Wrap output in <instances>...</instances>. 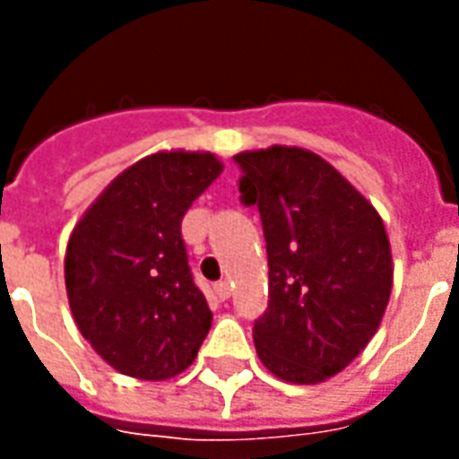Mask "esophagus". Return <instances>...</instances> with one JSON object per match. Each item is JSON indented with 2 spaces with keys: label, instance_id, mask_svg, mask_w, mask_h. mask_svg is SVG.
Returning <instances> with one entry per match:
<instances>
[{
  "label": "esophagus",
  "instance_id": "obj_1",
  "mask_svg": "<svg viewBox=\"0 0 459 459\" xmlns=\"http://www.w3.org/2000/svg\"><path fill=\"white\" fill-rule=\"evenodd\" d=\"M216 295H219L221 299L230 298V282H229V280H221V282H216Z\"/></svg>",
  "mask_w": 459,
  "mask_h": 459
}]
</instances>
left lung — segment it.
<instances>
[{"label": "left lung", "instance_id": "1", "mask_svg": "<svg viewBox=\"0 0 459 459\" xmlns=\"http://www.w3.org/2000/svg\"><path fill=\"white\" fill-rule=\"evenodd\" d=\"M233 161L268 250V307L253 325L260 361L290 384H319L381 325L394 282L384 221L307 150L268 147Z\"/></svg>", "mask_w": 459, "mask_h": 459}]
</instances>
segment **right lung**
<instances>
[{
    "mask_svg": "<svg viewBox=\"0 0 459 459\" xmlns=\"http://www.w3.org/2000/svg\"><path fill=\"white\" fill-rule=\"evenodd\" d=\"M209 152L144 157L100 194L65 250V290L83 334L120 374L160 381L181 374L211 329L194 282L181 219L219 179Z\"/></svg>",
    "mask_w": 459,
    "mask_h": 459,
    "instance_id": "1",
    "label": "right lung"
}]
</instances>
